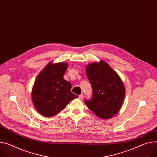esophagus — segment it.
<instances>
[{"label":"esophagus","instance_id":"esophagus-1","mask_svg":"<svg viewBox=\"0 0 157 157\" xmlns=\"http://www.w3.org/2000/svg\"><path fill=\"white\" fill-rule=\"evenodd\" d=\"M83 98H84V95H83V94L79 95V96H78V98H79L80 100H82V99H83Z\"/></svg>","mask_w":157,"mask_h":157}]
</instances>
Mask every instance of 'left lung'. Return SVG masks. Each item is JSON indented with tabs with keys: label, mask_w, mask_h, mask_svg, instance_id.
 Listing matches in <instances>:
<instances>
[{
	"label": "left lung",
	"mask_w": 157,
	"mask_h": 157,
	"mask_svg": "<svg viewBox=\"0 0 157 157\" xmlns=\"http://www.w3.org/2000/svg\"><path fill=\"white\" fill-rule=\"evenodd\" d=\"M86 74L92 89V98L84 101L89 109L102 119H109L121 107L125 95L120 77L107 62L101 60L86 67Z\"/></svg>",
	"instance_id": "8db88e82"
}]
</instances>
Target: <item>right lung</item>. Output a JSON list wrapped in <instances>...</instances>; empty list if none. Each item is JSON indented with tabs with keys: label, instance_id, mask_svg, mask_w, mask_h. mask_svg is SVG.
<instances>
[{
	"label": "right lung",
	"instance_id": "right-lung-1",
	"mask_svg": "<svg viewBox=\"0 0 157 157\" xmlns=\"http://www.w3.org/2000/svg\"><path fill=\"white\" fill-rule=\"evenodd\" d=\"M68 63L50 62L40 72L32 89L33 103L37 111L52 117L64 109L78 96L71 92V83L63 78Z\"/></svg>",
	"mask_w": 157,
	"mask_h": 157
}]
</instances>
